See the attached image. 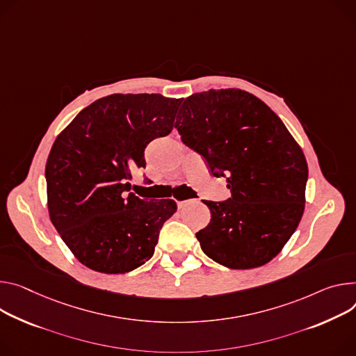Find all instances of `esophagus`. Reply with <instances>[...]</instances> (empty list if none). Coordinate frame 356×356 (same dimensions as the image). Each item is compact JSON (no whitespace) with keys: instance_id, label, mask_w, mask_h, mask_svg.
I'll use <instances>...</instances> for the list:
<instances>
[{"instance_id":"esophagus-1","label":"esophagus","mask_w":356,"mask_h":356,"mask_svg":"<svg viewBox=\"0 0 356 356\" xmlns=\"http://www.w3.org/2000/svg\"><path fill=\"white\" fill-rule=\"evenodd\" d=\"M187 203H188V202H177V207H179V209H183V207H186Z\"/></svg>"}]
</instances>
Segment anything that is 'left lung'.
<instances>
[{"mask_svg":"<svg viewBox=\"0 0 356 356\" xmlns=\"http://www.w3.org/2000/svg\"><path fill=\"white\" fill-rule=\"evenodd\" d=\"M175 127L232 191L229 200L204 202L211 220L196 233L204 254L233 270L271 261L298 227L308 180L282 120L245 90L210 89L184 99Z\"/></svg>","mask_w":356,"mask_h":356,"instance_id":"1","label":"left lung"}]
</instances>
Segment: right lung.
Segmentation results:
<instances>
[{
  "mask_svg": "<svg viewBox=\"0 0 356 356\" xmlns=\"http://www.w3.org/2000/svg\"><path fill=\"white\" fill-rule=\"evenodd\" d=\"M180 104L157 93L109 95L58 135L45 168L49 217L88 268L124 274L152 258L177 206L127 193L129 180L134 168L146 166V146L172 132Z\"/></svg>",
  "mask_w": 356,
  "mask_h": 356,
  "instance_id": "right-lung-1",
  "label": "right lung"
}]
</instances>
